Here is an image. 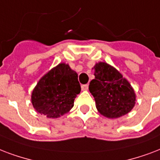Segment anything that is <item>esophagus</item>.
<instances>
[{"label":"esophagus","instance_id":"34e87169","mask_svg":"<svg viewBox=\"0 0 160 160\" xmlns=\"http://www.w3.org/2000/svg\"><path fill=\"white\" fill-rule=\"evenodd\" d=\"M81 88L82 91H87L88 89V84H83V85H82Z\"/></svg>","mask_w":160,"mask_h":160}]
</instances>
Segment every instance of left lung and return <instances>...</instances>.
Masks as SVG:
<instances>
[{
    "mask_svg": "<svg viewBox=\"0 0 160 160\" xmlns=\"http://www.w3.org/2000/svg\"><path fill=\"white\" fill-rule=\"evenodd\" d=\"M95 78L89 84L98 111L108 118H116L127 114L135 105L134 90L122 75L106 62L96 63Z\"/></svg>",
    "mask_w": 160,
    "mask_h": 160,
    "instance_id": "1",
    "label": "left lung"
}]
</instances>
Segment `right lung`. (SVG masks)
I'll return each mask as SVG.
<instances>
[{
  "label": "right lung",
  "instance_id": "obj_1",
  "mask_svg": "<svg viewBox=\"0 0 160 160\" xmlns=\"http://www.w3.org/2000/svg\"><path fill=\"white\" fill-rule=\"evenodd\" d=\"M78 78V73L66 63L58 64L46 73L32 93V103L36 111L49 118L68 112L81 91Z\"/></svg>",
  "mask_w": 160,
  "mask_h": 160
}]
</instances>
